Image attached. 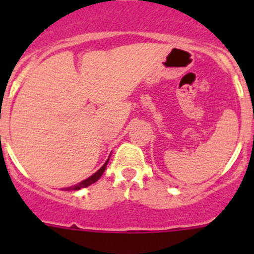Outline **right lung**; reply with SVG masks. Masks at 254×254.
I'll return each mask as SVG.
<instances>
[{
	"label": "right lung",
	"mask_w": 254,
	"mask_h": 254,
	"mask_svg": "<svg viewBox=\"0 0 254 254\" xmlns=\"http://www.w3.org/2000/svg\"><path fill=\"white\" fill-rule=\"evenodd\" d=\"M108 160H109V159H108ZM108 160L105 161V164H104V165H103V167L100 168V169L98 170V172H96V173H94L93 176H91V177H89V178H86V179H85V181L80 182V183H78V185H76V186H72V187H68V188H66V190H80V188L89 187V186H90V185H93V183H95V182L98 181V179H99L100 177L103 176V173H104L105 168H107Z\"/></svg>",
	"instance_id": "1"
}]
</instances>
